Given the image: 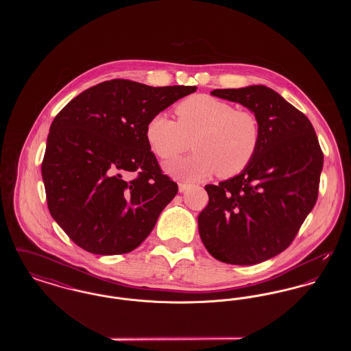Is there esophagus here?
Here are the masks:
<instances>
[{
  "label": "esophagus",
  "instance_id": "34e87169",
  "mask_svg": "<svg viewBox=\"0 0 351 351\" xmlns=\"http://www.w3.org/2000/svg\"><path fill=\"white\" fill-rule=\"evenodd\" d=\"M188 188H189V184H185V183L179 184V192H182V193H183V192H185V191H186V189H188Z\"/></svg>",
  "mask_w": 351,
  "mask_h": 351
}]
</instances>
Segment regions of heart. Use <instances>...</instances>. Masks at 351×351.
<instances>
[{
	"mask_svg": "<svg viewBox=\"0 0 351 351\" xmlns=\"http://www.w3.org/2000/svg\"><path fill=\"white\" fill-rule=\"evenodd\" d=\"M179 119L166 113L150 118L145 136L152 152L171 160L186 150L193 139L195 152L169 163L166 171L173 178L193 182L217 172L232 178L249 167L261 145V125L250 110L235 109L233 104L209 95H196L176 106Z\"/></svg>",
	"mask_w": 351,
	"mask_h": 351,
	"instance_id": "obj_1",
	"label": "heart"
}]
</instances>
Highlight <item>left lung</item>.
<instances>
[{
	"label": "left lung",
	"instance_id": "1",
	"mask_svg": "<svg viewBox=\"0 0 351 351\" xmlns=\"http://www.w3.org/2000/svg\"><path fill=\"white\" fill-rule=\"evenodd\" d=\"M210 95L251 110L261 145L249 167L217 185L199 215V233L219 262L250 266L285 250L318 196L324 154L311 121L265 85L215 89Z\"/></svg>",
	"mask_w": 351,
	"mask_h": 351
}]
</instances>
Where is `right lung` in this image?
Returning <instances> with one entry per match:
<instances>
[{"label":"right lung","mask_w":351,"mask_h":351,"mask_svg":"<svg viewBox=\"0 0 351 351\" xmlns=\"http://www.w3.org/2000/svg\"><path fill=\"white\" fill-rule=\"evenodd\" d=\"M196 89L114 79L84 90L52 121L42 162L47 205L77 246L126 254L149 237L178 184L163 175L146 126Z\"/></svg>","instance_id":"1"}]
</instances>
